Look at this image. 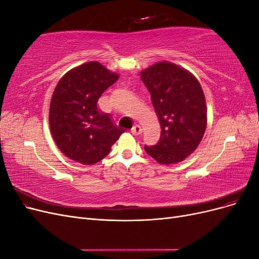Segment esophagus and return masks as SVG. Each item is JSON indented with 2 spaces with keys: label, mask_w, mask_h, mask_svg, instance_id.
<instances>
[{
  "label": "esophagus",
  "mask_w": 259,
  "mask_h": 259,
  "mask_svg": "<svg viewBox=\"0 0 259 259\" xmlns=\"http://www.w3.org/2000/svg\"><path fill=\"white\" fill-rule=\"evenodd\" d=\"M131 132H132L133 135H140L143 133V130H142V127L139 126V125L136 124V125H134V126H133Z\"/></svg>",
  "instance_id": "1"
}]
</instances>
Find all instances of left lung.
Masks as SVG:
<instances>
[{
    "mask_svg": "<svg viewBox=\"0 0 259 259\" xmlns=\"http://www.w3.org/2000/svg\"><path fill=\"white\" fill-rule=\"evenodd\" d=\"M161 124V138L146 152L161 164L185 160L206 128V105L199 81L170 62H158L140 73Z\"/></svg>",
    "mask_w": 259,
    "mask_h": 259,
    "instance_id": "obj_1",
    "label": "left lung"
}]
</instances>
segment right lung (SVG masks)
Returning <instances> with one entry per match:
<instances>
[{
    "instance_id": "right-lung-1",
    "label": "right lung",
    "mask_w": 259,
    "mask_h": 259,
    "mask_svg": "<svg viewBox=\"0 0 259 259\" xmlns=\"http://www.w3.org/2000/svg\"><path fill=\"white\" fill-rule=\"evenodd\" d=\"M119 75L92 61L66 73L54 91L50 125L55 143L69 159L92 165L103 160L124 130L110 113L98 108V99Z\"/></svg>"
}]
</instances>
